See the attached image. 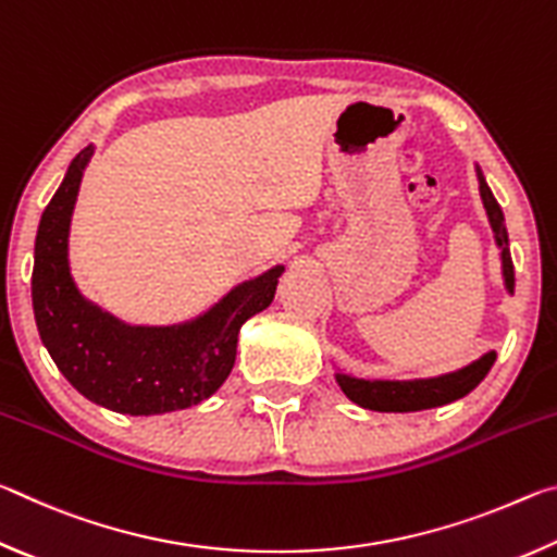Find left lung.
Returning <instances> with one entry per match:
<instances>
[{
    "instance_id": "obj_1",
    "label": "left lung",
    "mask_w": 557,
    "mask_h": 557,
    "mask_svg": "<svg viewBox=\"0 0 557 557\" xmlns=\"http://www.w3.org/2000/svg\"><path fill=\"white\" fill-rule=\"evenodd\" d=\"M476 176H479V194H482L488 223H492L494 228L496 245L502 248L506 289L513 292V262H511V252H508V233H506L502 206L496 203L492 188L486 186L482 169L479 166H476ZM494 361H496V354L488 351L479 358V361L465 366V369L437 375V379L363 381V379H351V375L336 373V381L346 393V398L354 400L356 405H361V408L379 410V412H418L428 408H440V405L465 398L467 393L474 391L476 385L484 381V375L492 371Z\"/></svg>"
}]
</instances>
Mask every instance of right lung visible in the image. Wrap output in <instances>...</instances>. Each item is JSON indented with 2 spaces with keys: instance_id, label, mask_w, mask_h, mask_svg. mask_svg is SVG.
I'll use <instances>...</instances> for the list:
<instances>
[{
  "instance_id": "1",
  "label": "right lung",
  "mask_w": 557,
  "mask_h": 557,
  "mask_svg": "<svg viewBox=\"0 0 557 557\" xmlns=\"http://www.w3.org/2000/svg\"><path fill=\"white\" fill-rule=\"evenodd\" d=\"M92 147L73 159L41 215L34 245L32 301L53 363L88 400L122 414L184 410L221 388L235 363L238 332L275 299L282 265L231 289L199 319L176 326H129L75 289L69 228Z\"/></svg>"
}]
</instances>
